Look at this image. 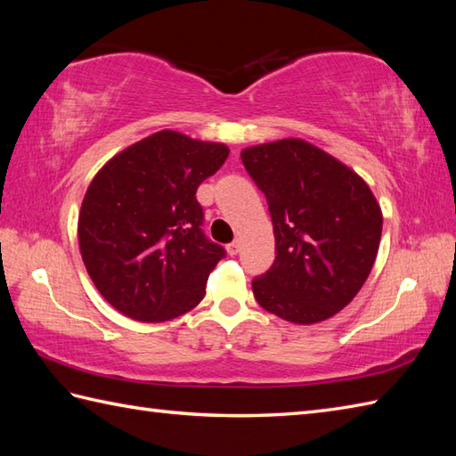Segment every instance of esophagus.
Wrapping results in <instances>:
<instances>
[{
  "label": "esophagus",
  "instance_id": "obj_1",
  "mask_svg": "<svg viewBox=\"0 0 456 456\" xmlns=\"http://www.w3.org/2000/svg\"><path fill=\"white\" fill-rule=\"evenodd\" d=\"M239 250H240V243H239V240H233V243L227 245V253H229L231 256H235V255L239 253Z\"/></svg>",
  "mask_w": 456,
  "mask_h": 456
}]
</instances>
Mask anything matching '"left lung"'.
I'll return each instance as SVG.
<instances>
[{
  "label": "left lung",
  "instance_id": "obj_1",
  "mask_svg": "<svg viewBox=\"0 0 456 456\" xmlns=\"http://www.w3.org/2000/svg\"><path fill=\"white\" fill-rule=\"evenodd\" d=\"M266 196L276 258L253 280L260 307L286 322H323L366 282L382 235V211L366 182L302 139L240 152Z\"/></svg>",
  "mask_w": 456,
  "mask_h": 456
}]
</instances>
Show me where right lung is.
Masks as SVG:
<instances>
[{"label": "right lung", "mask_w": 456, "mask_h": 456, "mask_svg": "<svg viewBox=\"0 0 456 456\" xmlns=\"http://www.w3.org/2000/svg\"><path fill=\"white\" fill-rule=\"evenodd\" d=\"M227 157L225 144L160 131L95 174L80 209V253L95 288L123 315L168 322L206 296L225 248L203 233L196 191Z\"/></svg>", "instance_id": "1"}]
</instances>
